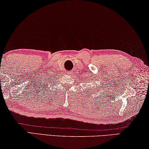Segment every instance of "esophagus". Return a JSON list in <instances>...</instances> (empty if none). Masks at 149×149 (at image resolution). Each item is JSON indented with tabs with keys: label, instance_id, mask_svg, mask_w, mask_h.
Returning a JSON list of instances; mask_svg holds the SVG:
<instances>
[{
	"label": "esophagus",
	"instance_id": "34e87169",
	"mask_svg": "<svg viewBox=\"0 0 149 149\" xmlns=\"http://www.w3.org/2000/svg\"><path fill=\"white\" fill-rule=\"evenodd\" d=\"M70 72H67V75H70Z\"/></svg>",
	"mask_w": 149,
	"mask_h": 149
}]
</instances>
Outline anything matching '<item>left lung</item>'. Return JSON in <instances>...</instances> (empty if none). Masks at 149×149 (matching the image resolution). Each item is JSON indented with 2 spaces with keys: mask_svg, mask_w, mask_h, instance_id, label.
Segmentation results:
<instances>
[{
  "mask_svg": "<svg viewBox=\"0 0 149 149\" xmlns=\"http://www.w3.org/2000/svg\"><path fill=\"white\" fill-rule=\"evenodd\" d=\"M88 83H89V82H88ZM97 85H96V88H99V87H100V85H98V87H97Z\"/></svg>",
  "mask_w": 149,
  "mask_h": 149,
  "instance_id": "obj_1",
  "label": "left lung"
}]
</instances>
